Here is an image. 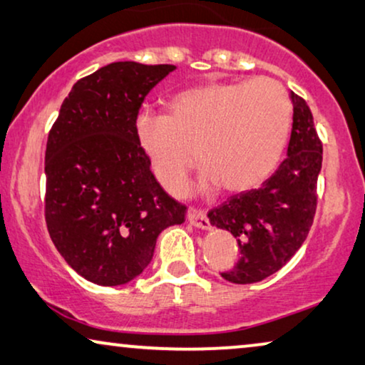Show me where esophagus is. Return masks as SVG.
I'll return each mask as SVG.
<instances>
[{
	"label": "esophagus",
	"mask_w": 365,
	"mask_h": 365,
	"mask_svg": "<svg viewBox=\"0 0 365 365\" xmlns=\"http://www.w3.org/2000/svg\"><path fill=\"white\" fill-rule=\"evenodd\" d=\"M187 218H188V223L192 225V227L200 228V230H210L208 217H207V213L203 212V210L190 208L188 213H187Z\"/></svg>",
	"instance_id": "1"
}]
</instances>
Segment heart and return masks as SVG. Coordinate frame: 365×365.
I'll list each match as a JSON object with an SVG mask.
<instances>
[{"instance_id": "1", "label": "heart", "mask_w": 365, "mask_h": 365, "mask_svg": "<svg viewBox=\"0 0 365 365\" xmlns=\"http://www.w3.org/2000/svg\"><path fill=\"white\" fill-rule=\"evenodd\" d=\"M291 101L273 79L213 82L178 92L167 115L135 119L137 145L158 183L180 195L198 160L205 185L230 193L258 187L278 165L291 129Z\"/></svg>"}]
</instances>
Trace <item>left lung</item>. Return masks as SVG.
<instances>
[{"mask_svg":"<svg viewBox=\"0 0 365 365\" xmlns=\"http://www.w3.org/2000/svg\"><path fill=\"white\" fill-rule=\"evenodd\" d=\"M289 99L292 129L278 170L259 188L233 195L208 213L212 227L238 241V263L222 273L230 283H258L279 271L304 243L314 218L322 143L306 101L294 92Z\"/></svg>","mask_w":365,"mask_h":365,"instance_id":"left-lung-1","label":"left lung"}]
</instances>
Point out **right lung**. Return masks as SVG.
<instances>
[{"mask_svg":"<svg viewBox=\"0 0 365 365\" xmlns=\"http://www.w3.org/2000/svg\"><path fill=\"white\" fill-rule=\"evenodd\" d=\"M177 68L120 61L78 81L46 145V223L82 278L120 286L150 264L158 235L185 222L137 145L143 99Z\"/></svg>","mask_w":365,"mask_h":365,"instance_id":"add662e5","label":"right lung"}]
</instances>
